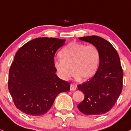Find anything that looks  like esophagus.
Listing matches in <instances>:
<instances>
[{
    "label": "esophagus",
    "instance_id": "esophagus-1",
    "mask_svg": "<svg viewBox=\"0 0 131 131\" xmlns=\"http://www.w3.org/2000/svg\"><path fill=\"white\" fill-rule=\"evenodd\" d=\"M77 86L74 84H71L70 85V90L71 91H74L76 90Z\"/></svg>",
    "mask_w": 131,
    "mask_h": 131
}]
</instances>
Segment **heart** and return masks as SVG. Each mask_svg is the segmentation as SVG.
Instances as JSON below:
<instances>
[{
	"instance_id": "b5f03b06",
	"label": "heart",
	"mask_w": 131,
	"mask_h": 131,
	"mask_svg": "<svg viewBox=\"0 0 131 131\" xmlns=\"http://www.w3.org/2000/svg\"><path fill=\"white\" fill-rule=\"evenodd\" d=\"M61 59L53 62L60 78L68 80L74 72L75 79L86 81L92 78L98 70L101 61L99 49L93 45L74 42L60 50Z\"/></svg>"
}]
</instances>
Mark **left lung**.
Here are the masks:
<instances>
[{"label":"left lung","mask_w":131,"mask_h":131,"mask_svg":"<svg viewBox=\"0 0 131 131\" xmlns=\"http://www.w3.org/2000/svg\"><path fill=\"white\" fill-rule=\"evenodd\" d=\"M79 39L99 49L101 61L96 74L78 85L85 94L78 107L86 115H100L111 111L122 91L123 71L120 60L115 49L102 38L93 35Z\"/></svg>","instance_id":"8db88e82"}]
</instances>
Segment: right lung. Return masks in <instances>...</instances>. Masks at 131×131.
<instances>
[{
	"mask_svg": "<svg viewBox=\"0 0 131 131\" xmlns=\"http://www.w3.org/2000/svg\"><path fill=\"white\" fill-rule=\"evenodd\" d=\"M65 40L37 38L18 50L9 71L8 90L14 104L23 113L45 114L57 96L70 90V83L58 78L55 53Z\"/></svg>",
	"mask_w": 131,
	"mask_h": 131,
	"instance_id": "obj_1",
	"label": "right lung"
}]
</instances>
